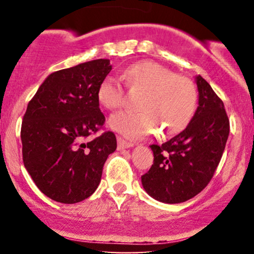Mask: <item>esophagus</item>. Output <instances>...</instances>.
Listing matches in <instances>:
<instances>
[{"label":"esophagus","instance_id":"obj_1","mask_svg":"<svg viewBox=\"0 0 254 254\" xmlns=\"http://www.w3.org/2000/svg\"><path fill=\"white\" fill-rule=\"evenodd\" d=\"M117 141H118V149H119V150L127 149V148L133 147V143H131V142L125 141V139L122 138V137H118Z\"/></svg>","mask_w":254,"mask_h":254}]
</instances>
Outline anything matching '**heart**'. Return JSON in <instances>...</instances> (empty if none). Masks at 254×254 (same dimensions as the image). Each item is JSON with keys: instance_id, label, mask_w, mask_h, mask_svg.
Wrapping results in <instances>:
<instances>
[{"instance_id": "heart-1", "label": "heart", "mask_w": 254, "mask_h": 254, "mask_svg": "<svg viewBox=\"0 0 254 254\" xmlns=\"http://www.w3.org/2000/svg\"><path fill=\"white\" fill-rule=\"evenodd\" d=\"M131 89L143 90L136 101L137 111H123L110 118L109 125L127 138H142L157 129L165 136L188 127L197 106L196 87L190 78L176 75L153 61H139L124 69ZM98 100L115 110L124 101V88L117 78L105 77L98 87Z\"/></svg>"}]
</instances>
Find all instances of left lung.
Returning <instances> with one entry per match:
<instances>
[{
  "label": "left lung",
  "instance_id": "8db88e82",
  "mask_svg": "<svg viewBox=\"0 0 254 254\" xmlns=\"http://www.w3.org/2000/svg\"><path fill=\"white\" fill-rule=\"evenodd\" d=\"M198 107L185 130L161 145L151 144L154 164L141 177L154 199L177 204L193 198L208 185L229 135L223 101L204 78L196 76Z\"/></svg>",
  "mask_w": 254,
  "mask_h": 254
}]
</instances>
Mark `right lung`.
<instances>
[{
	"label": "right lung",
	"mask_w": 254,
	"mask_h": 254,
	"mask_svg": "<svg viewBox=\"0 0 254 254\" xmlns=\"http://www.w3.org/2000/svg\"><path fill=\"white\" fill-rule=\"evenodd\" d=\"M111 69L110 60L100 58L52 72L28 103L22 160L38 189L56 202L74 204L93 194L117 148L112 131L87 141L105 123L98 87Z\"/></svg>",
	"instance_id": "obj_1"
}]
</instances>
